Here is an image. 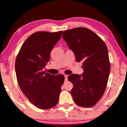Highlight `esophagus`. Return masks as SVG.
<instances>
[{"mask_svg": "<svg viewBox=\"0 0 127 127\" xmlns=\"http://www.w3.org/2000/svg\"><path fill=\"white\" fill-rule=\"evenodd\" d=\"M64 77H65V81H67V79H68V76H67V75H65Z\"/></svg>", "mask_w": 127, "mask_h": 127, "instance_id": "esophagus-1", "label": "esophagus"}]
</instances>
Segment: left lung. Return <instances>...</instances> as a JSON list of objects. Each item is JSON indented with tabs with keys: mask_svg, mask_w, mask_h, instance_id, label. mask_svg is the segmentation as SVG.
Wrapping results in <instances>:
<instances>
[{
	"mask_svg": "<svg viewBox=\"0 0 127 127\" xmlns=\"http://www.w3.org/2000/svg\"><path fill=\"white\" fill-rule=\"evenodd\" d=\"M62 36L74 52L76 61L83 65L82 75L68 77L73 84L71 94L74 101L81 107H92L102 97L109 79L110 64L107 46L96 33L84 27L64 31Z\"/></svg>",
	"mask_w": 127,
	"mask_h": 127,
	"instance_id": "obj_1",
	"label": "left lung"
}]
</instances>
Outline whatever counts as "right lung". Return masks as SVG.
Returning <instances> with one entry per match:
<instances>
[{"label":"right lung","instance_id":"1","mask_svg":"<svg viewBox=\"0 0 127 127\" xmlns=\"http://www.w3.org/2000/svg\"><path fill=\"white\" fill-rule=\"evenodd\" d=\"M62 32L32 33L24 42L17 56L15 68L18 85L28 100L39 109H50L59 102L64 76L51 75L43 69Z\"/></svg>","mask_w":127,"mask_h":127}]
</instances>
